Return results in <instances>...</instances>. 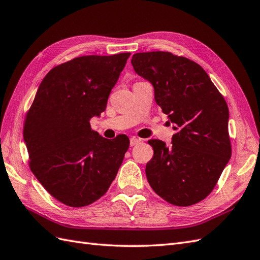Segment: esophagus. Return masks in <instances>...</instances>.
<instances>
[{
    "instance_id": "1",
    "label": "esophagus",
    "mask_w": 260,
    "mask_h": 260,
    "mask_svg": "<svg viewBox=\"0 0 260 260\" xmlns=\"http://www.w3.org/2000/svg\"><path fill=\"white\" fill-rule=\"evenodd\" d=\"M139 143H141V139H139V138H137V137H131V139H129L131 146H135V145H137Z\"/></svg>"
}]
</instances>
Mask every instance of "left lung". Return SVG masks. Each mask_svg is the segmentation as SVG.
Instances as JSON below:
<instances>
[{
  "mask_svg": "<svg viewBox=\"0 0 260 260\" xmlns=\"http://www.w3.org/2000/svg\"><path fill=\"white\" fill-rule=\"evenodd\" d=\"M132 64L154 86L156 103L177 132L169 146L148 141L154 149L145 170L150 187L174 205L202 201L232 155L228 104L205 70L188 58L168 51L138 52Z\"/></svg>",
  "mask_w": 260,
  "mask_h": 260,
  "instance_id": "8db88e82",
  "label": "left lung"
}]
</instances>
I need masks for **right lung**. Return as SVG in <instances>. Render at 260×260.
I'll return each instance as SVG.
<instances>
[{"instance_id": "right-lung-1", "label": "right lung", "mask_w": 260, "mask_h": 260, "mask_svg": "<svg viewBox=\"0 0 260 260\" xmlns=\"http://www.w3.org/2000/svg\"><path fill=\"white\" fill-rule=\"evenodd\" d=\"M129 52L82 56L52 68L39 84L24 124L32 174L55 199L81 208L109 190L129 146L106 139L90 119L105 111Z\"/></svg>"}]
</instances>
